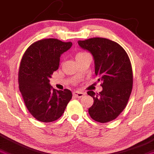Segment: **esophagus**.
<instances>
[{"instance_id":"obj_1","label":"esophagus","mask_w":154,"mask_h":154,"mask_svg":"<svg viewBox=\"0 0 154 154\" xmlns=\"http://www.w3.org/2000/svg\"><path fill=\"white\" fill-rule=\"evenodd\" d=\"M84 95H85V93H84V92L79 91H76L73 92V96L77 98H81L84 96Z\"/></svg>"}]
</instances>
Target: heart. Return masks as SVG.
Here are the masks:
<instances>
[{
	"mask_svg": "<svg viewBox=\"0 0 154 154\" xmlns=\"http://www.w3.org/2000/svg\"><path fill=\"white\" fill-rule=\"evenodd\" d=\"M86 54V52H79V53H77V55H76V57L82 55V54Z\"/></svg>",
	"mask_w": 154,
	"mask_h": 154,
	"instance_id": "heart-1",
	"label": "heart"
}]
</instances>
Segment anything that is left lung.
<instances>
[{
	"label": "left lung",
	"instance_id": "obj_1",
	"mask_svg": "<svg viewBox=\"0 0 154 154\" xmlns=\"http://www.w3.org/2000/svg\"><path fill=\"white\" fill-rule=\"evenodd\" d=\"M79 46L94 57L95 74L102 81L103 91H88L94 99L88 113L94 120L106 123L115 119L127 106L133 87L131 63L125 49L106 38L79 40Z\"/></svg>",
	"mask_w": 154,
	"mask_h": 154
}]
</instances>
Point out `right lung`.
Returning a JSON list of instances; mask_svg holds the SVG:
<instances>
[{"instance_id": "right-lung-1", "label": "right lung", "mask_w": 154, "mask_h": 154, "mask_svg": "<svg viewBox=\"0 0 154 154\" xmlns=\"http://www.w3.org/2000/svg\"><path fill=\"white\" fill-rule=\"evenodd\" d=\"M72 46V42L43 39L32 43L23 56L18 72L19 89L27 109L40 122L59 119L72 97L70 90H56L49 83L51 74L59 67L61 54Z\"/></svg>"}]
</instances>
